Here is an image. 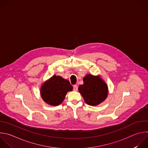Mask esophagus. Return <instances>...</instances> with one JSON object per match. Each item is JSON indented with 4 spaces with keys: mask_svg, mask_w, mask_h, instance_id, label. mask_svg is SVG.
I'll return each mask as SVG.
<instances>
[{
    "mask_svg": "<svg viewBox=\"0 0 148 148\" xmlns=\"http://www.w3.org/2000/svg\"><path fill=\"white\" fill-rule=\"evenodd\" d=\"M73 90L74 91H77L78 90V86L77 85H74L73 86Z\"/></svg>",
    "mask_w": 148,
    "mask_h": 148,
    "instance_id": "esophagus-1",
    "label": "esophagus"
}]
</instances>
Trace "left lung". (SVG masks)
<instances>
[{
	"label": "left lung",
	"instance_id": "8db88e82",
	"mask_svg": "<svg viewBox=\"0 0 148 148\" xmlns=\"http://www.w3.org/2000/svg\"><path fill=\"white\" fill-rule=\"evenodd\" d=\"M84 84L78 87L79 92L85 103L97 106L103 102L108 95V87L99 75L87 74L83 78Z\"/></svg>",
	"mask_w": 148,
	"mask_h": 148
}]
</instances>
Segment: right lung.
Returning <instances> with one entry per match:
<instances>
[{"label": "right lung", "mask_w": 148, "mask_h": 148, "mask_svg": "<svg viewBox=\"0 0 148 148\" xmlns=\"http://www.w3.org/2000/svg\"><path fill=\"white\" fill-rule=\"evenodd\" d=\"M73 89L68 80L53 75L42 84L40 92L44 102L52 106H58L63 102L67 93Z\"/></svg>", "instance_id": "obj_1"}]
</instances>
